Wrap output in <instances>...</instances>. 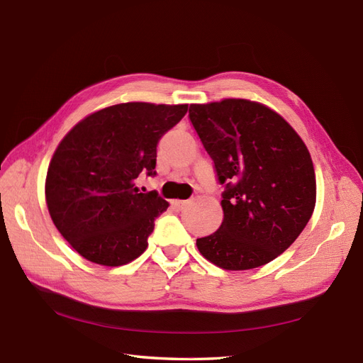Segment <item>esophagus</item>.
I'll list each match as a JSON object with an SVG mask.
<instances>
[{"mask_svg":"<svg viewBox=\"0 0 363 363\" xmlns=\"http://www.w3.org/2000/svg\"><path fill=\"white\" fill-rule=\"evenodd\" d=\"M186 203H189V202H186V201H179V199H174V201H172L173 208L178 209V211H182Z\"/></svg>","mask_w":363,"mask_h":363,"instance_id":"obj_1","label":"esophagus"}]
</instances>
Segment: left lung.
Masks as SVG:
<instances>
[{
	"instance_id": "8db88e82",
	"label": "left lung",
	"mask_w": 363,
	"mask_h": 363,
	"mask_svg": "<svg viewBox=\"0 0 363 363\" xmlns=\"http://www.w3.org/2000/svg\"><path fill=\"white\" fill-rule=\"evenodd\" d=\"M189 118L225 186L223 221L196 240L199 252L225 270L268 264L313 213L317 184L306 145L282 116L247 99L191 104Z\"/></svg>"
}]
</instances>
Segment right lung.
I'll return each mask as SVG.
<instances>
[{
    "instance_id": "obj_1",
    "label": "right lung",
    "mask_w": 363,
    "mask_h": 363,
    "mask_svg": "<svg viewBox=\"0 0 363 363\" xmlns=\"http://www.w3.org/2000/svg\"><path fill=\"white\" fill-rule=\"evenodd\" d=\"M186 110V104L111 105L78 122L58 145L46 173V205L83 258L119 267L146 250L169 203L157 191H140L137 179L155 177L160 138Z\"/></svg>"
}]
</instances>
